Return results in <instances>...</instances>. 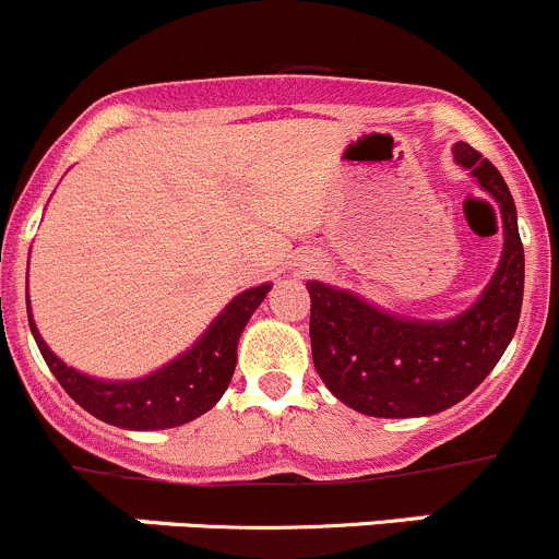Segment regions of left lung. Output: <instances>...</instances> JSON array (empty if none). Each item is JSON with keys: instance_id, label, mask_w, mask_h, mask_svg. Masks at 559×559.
<instances>
[{"instance_id": "1", "label": "left lung", "mask_w": 559, "mask_h": 559, "mask_svg": "<svg viewBox=\"0 0 559 559\" xmlns=\"http://www.w3.org/2000/svg\"><path fill=\"white\" fill-rule=\"evenodd\" d=\"M454 159L471 170L503 216V253L492 281L465 313L403 319L346 289L308 281L316 373L348 408L381 419L432 416L473 392L514 337L524 292V248L503 175L467 143Z\"/></svg>"}]
</instances>
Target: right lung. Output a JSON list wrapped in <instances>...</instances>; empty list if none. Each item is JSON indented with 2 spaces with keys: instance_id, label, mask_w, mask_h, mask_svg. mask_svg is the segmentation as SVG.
I'll list each match as a JSON object with an SVG mask.
<instances>
[{
  "instance_id": "obj_1",
  "label": "right lung",
  "mask_w": 559,
  "mask_h": 559,
  "mask_svg": "<svg viewBox=\"0 0 559 559\" xmlns=\"http://www.w3.org/2000/svg\"><path fill=\"white\" fill-rule=\"evenodd\" d=\"M270 284L253 286L235 297L200 341L156 373L134 381H103L75 368H67L37 332L26 295L32 335L64 392L97 419L123 430H167L197 419L222 400L238 362V341L259 302L267 297Z\"/></svg>"
}]
</instances>
